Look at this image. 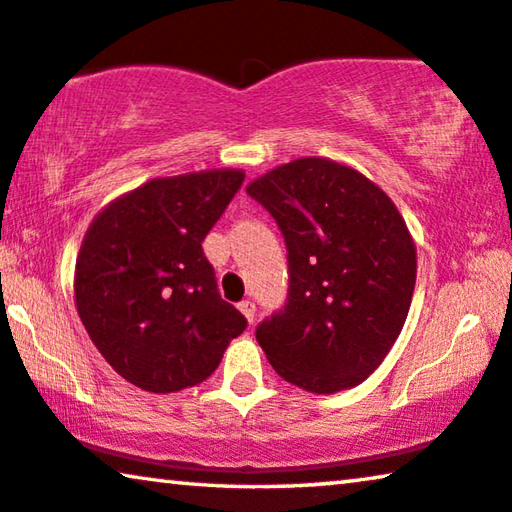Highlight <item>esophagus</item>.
Listing matches in <instances>:
<instances>
[{
  "instance_id": "1",
  "label": "esophagus",
  "mask_w": 512,
  "mask_h": 512,
  "mask_svg": "<svg viewBox=\"0 0 512 512\" xmlns=\"http://www.w3.org/2000/svg\"><path fill=\"white\" fill-rule=\"evenodd\" d=\"M238 307H240V311L244 314V318H247L249 323H254V318H256V305H254V302H251V300H242Z\"/></svg>"
}]
</instances>
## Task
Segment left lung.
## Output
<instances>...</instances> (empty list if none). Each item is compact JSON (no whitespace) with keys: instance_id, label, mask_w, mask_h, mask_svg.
<instances>
[{"instance_id":"8db88e82","label":"left lung","mask_w":512,"mask_h":512,"mask_svg":"<svg viewBox=\"0 0 512 512\" xmlns=\"http://www.w3.org/2000/svg\"><path fill=\"white\" fill-rule=\"evenodd\" d=\"M288 249L286 307L256 328L281 379L335 395L381 365L409 316L416 242L390 196L355 170L302 157L249 182Z\"/></svg>"}]
</instances>
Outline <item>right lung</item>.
Wrapping results in <instances>:
<instances>
[{
	"label": "right lung",
	"instance_id": "add662e5",
	"mask_svg": "<svg viewBox=\"0 0 512 512\" xmlns=\"http://www.w3.org/2000/svg\"><path fill=\"white\" fill-rule=\"evenodd\" d=\"M238 168L154 177L110 201L80 244L73 293L87 335L147 392L205 381L247 321L221 300L203 240L238 194Z\"/></svg>",
	"mask_w": 512,
	"mask_h": 512
}]
</instances>
